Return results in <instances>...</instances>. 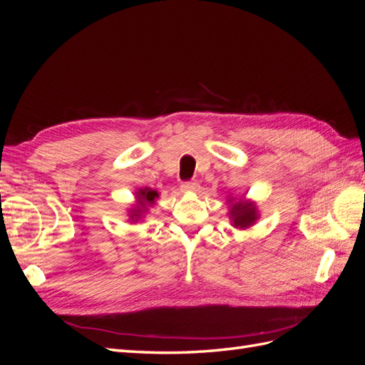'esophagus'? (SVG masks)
<instances>
[{
	"instance_id": "esophagus-1",
	"label": "esophagus",
	"mask_w": 365,
	"mask_h": 365,
	"mask_svg": "<svg viewBox=\"0 0 365 365\" xmlns=\"http://www.w3.org/2000/svg\"><path fill=\"white\" fill-rule=\"evenodd\" d=\"M197 189H200V184H197L196 181H184L181 184L182 192H196Z\"/></svg>"
}]
</instances>
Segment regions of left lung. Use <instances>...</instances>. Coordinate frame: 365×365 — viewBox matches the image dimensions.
<instances>
[{"mask_svg":"<svg viewBox=\"0 0 365 365\" xmlns=\"http://www.w3.org/2000/svg\"><path fill=\"white\" fill-rule=\"evenodd\" d=\"M230 202H233V201H230ZM230 215H231V217H233L235 227H239V228H247V227L252 225L254 220L257 219L256 207H254L251 202H242V201L233 202Z\"/></svg>","mask_w":365,"mask_h":365,"instance_id":"8db88e82","label":"left lung"}]
</instances>
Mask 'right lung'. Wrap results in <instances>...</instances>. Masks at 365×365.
<instances>
[{"label": "right lung", "instance_id": "right-lung-1", "mask_svg": "<svg viewBox=\"0 0 365 365\" xmlns=\"http://www.w3.org/2000/svg\"><path fill=\"white\" fill-rule=\"evenodd\" d=\"M138 207L135 210H132L130 213V217L132 220L134 219H138L143 213L146 212V205H152L153 201H155V197H158V193L155 190L149 189V187H146V189H141L138 193Z\"/></svg>", "mask_w": 365, "mask_h": 365}]
</instances>
